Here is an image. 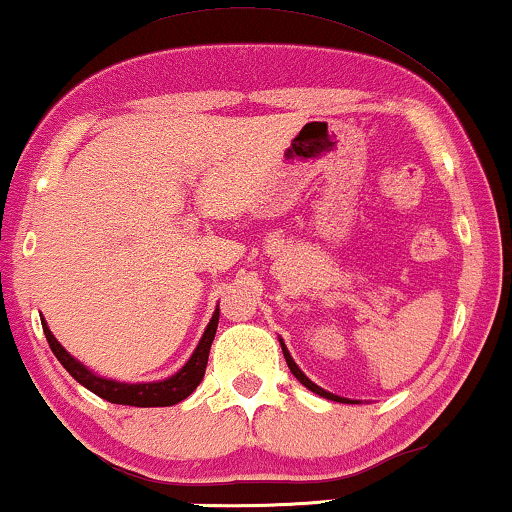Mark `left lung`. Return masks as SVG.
I'll list each match as a JSON object with an SVG mask.
<instances>
[{
    "label": "left lung",
    "mask_w": 512,
    "mask_h": 512,
    "mask_svg": "<svg viewBox=\"0 0 512 512\" xmlns=\"http://www.w3.org/2000/svg\"><path fill=\"white\" fill-rule=\"evenodd\" d=\"M280 348H283L285 362H287V366H290V371L294 373V378H297V380H299V383H301V385H304V387H308V390H311L313 394H320V397H325V399H329V401H338V403H355V401H352V399L338 397V394H331V392H327V390H322V387H320V385H315V383H313V380H311V378H308V376H306V373L299 369V366H297V362H294V359H292V355H290V350H287V345L283 343V338H280Z\"/></svg>",
    "instance_id": "8db88e82"
}]
</instances>
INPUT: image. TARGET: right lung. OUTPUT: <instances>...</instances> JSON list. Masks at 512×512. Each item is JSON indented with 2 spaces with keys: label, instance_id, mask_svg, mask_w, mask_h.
Segmentation results:
<instances>
[{
  "label": "right lung",
  "instance_id": "1",
  "mask_svg": "<svg viewBox=\"0 0 512 512\" xmlns=\"http://www.w3.org/2000/svg\"><path fill=\"white\" fill-rule=\"evenodd\" d=\"M220 320V308H215L211 322H208L204 334H201L197 348L187 359L183 369H178L174 376L164 380H153V383H122V380L104 378L88 369L83 362H78L74 355H69L67 350L62 348L60 341L53 336L48 322L41 318L43 334H46V341L53 350L64 369L71 373V378L76 383H81L85 390L95 392L97 397H102L111 403H122V406H136V408H157V406H174V403L183 401L190 397V394L197 390V385L204 380L206 364H208V352H211V343L215 338V329H218Z\"/></svg>",
  "mask_w": 512,
  "mask_h": 512
}]
</instances>
